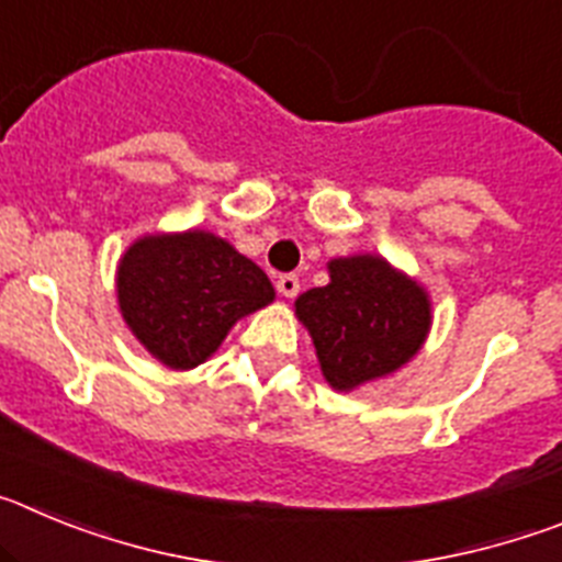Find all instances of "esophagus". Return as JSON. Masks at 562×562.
I'll list each match as a JSON object with an SVG mask.
<instances>
[{"instance_id":"esophagus-1","label":"esophagus","mask_w":562,"mask_h":562,"mask_svg":"<svg viewBox=\"0 0 562 562\" xmlns=\"http://www.w3.org/2000/svg\"><path fill=\"white\" fill-rule=\"evenodd\" d=\"M278 292L284 297H295L301 292V281H297L295 272H284V276H278Z\"/></svg>"}]
</instances>
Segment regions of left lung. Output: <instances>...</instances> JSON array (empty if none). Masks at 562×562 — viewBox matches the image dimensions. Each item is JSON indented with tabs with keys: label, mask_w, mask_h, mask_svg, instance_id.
Wrapping results in <instances>:
<instances>
[{
	"label": "left lung",
	"mask_w": 562,
	"mask_h": 562,
	"mask_svg": "<svg viewBox=\"0 0 562 562\" xmlns=\"http://www.w3.org/2000/svg\"><path fill=\"white\" fill-rule=\"evenodd\" d=\"M329 276L297 297L295 315L331 389L351 391L405 366L430 329L425 290L380 256L335 258Z\"/></svg>",
	"instance_id": "1"
}]
</instances>
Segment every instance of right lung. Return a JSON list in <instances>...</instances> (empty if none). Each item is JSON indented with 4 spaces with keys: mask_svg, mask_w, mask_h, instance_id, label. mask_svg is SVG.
Wrapping results in <instances>:
<instances>
[{
    "mask_svg": "<svg viewBox=\"0 0 562 562\" xmlns=\"http://www.w3.org/2000/svg\"><path fill=\"white\" fill-rule=\"evenodd\" d=\"M272 297L265 270L205 231L140 238L117 267L123 321L168 369L205 362L238 317Z\"/></svg>",
    "mask_w": 562,
    "mask_h": 562,
    "instance_id": "right-lung-1",
    "label": "right lung"
}]
</instances>
